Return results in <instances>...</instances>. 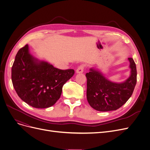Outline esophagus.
I'll return each mask as SVG.
<instances>
[{"label": "esophagus", "instance_id": "1", "mask_svg": "<svg viewBox=\"0 0 150 150\" xmlns=\"http://www.w3.org/2000/svg\"><path fill=\"white\" fill-rule=\"evenodd\" d=\"M84 68V65H81V66H80L79 67L77 68V69H76V72L77 74L82 73L83 71Z\"/></svg>", "mask_w": 150, "mask_h": 150}]
</instances>
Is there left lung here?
Masks as SVG:
<instances>
[{
    "instance_id": "left-lung-1",
    "label": "left lung",
    "mask_w": 150,
    "mask_h": 150,
    "mask_svg": "<svg viewBox=\"0 0 150 150\" xmlns=\"http://www.w3.org/2000/svg\"><path fill=\"white\" fill-rule=\"evenodd\" d=\"M131 75L122 83L110 81L98 70L91 69L86 73L87 100L90 106L100 112L116 110L125 104L132 96L137 83L136 65L129 57Z\"/></svg>"
}]
</instances>
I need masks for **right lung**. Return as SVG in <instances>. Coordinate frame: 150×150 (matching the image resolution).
Returning <instances> with one entry per match:
<instances>
[{
    "label": "right lung",
    "mask_w": 150,
    "mask_h": 150,
    "mask_svg": "<svg viewBox=\"0 0 150 150\" xmlns=\"http://www.w3.org/2000/svg\"><path fill=\"white\" fill-rule=\"evenodd\" d=\"M75 74L39 61L29 52L28 45L19 50L11 68V80L18 96L37 108L53 106L60 98L62 86Z\"/></svg>",
    "instance_id": "right-lung-1"
}]
</instances>
